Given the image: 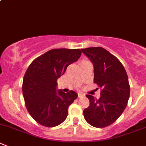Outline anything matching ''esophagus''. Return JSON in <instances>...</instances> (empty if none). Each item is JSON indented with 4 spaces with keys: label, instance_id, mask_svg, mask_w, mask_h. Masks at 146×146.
<instances>
[{
    "label": "esophagus",
    "instance_id": "34e87169",
    "mask_svg": "<svg viewBox=\"0 0 146 146\" xmlns=\"http://www.w3.org/2000/svg\"><path fill=\"white\" fill-rule=\"evenodd\" d=\"M78 98H82V97H84L83 94L80 93V92H78Z\"/></svg>",
    "mask_w": 146,
    "mask_h": 146
}]
</instances>
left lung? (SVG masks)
Returning a JSON list of instances; mask_svg holds the SVG:
<instances>
[{
  "mask_svg": "<svg viewBox=\"0 0 146 146\" xmlns=\"http://www.w3.org/2000/svg\"><path fill=\"white\" fill-rule=\"evenodd\" d=\"M94 66V82L102 88L97 100L87 95L90 106L83 115L89 124L104 128L114 123L124 111L130 95L126 70L116 56L102 47L81 48Z\"/></svg>",
  "mask_w": 146,
  "mask_h": 146,
  "instance_id": "obj_1",
  "label": "left lung"
}]
</instances>
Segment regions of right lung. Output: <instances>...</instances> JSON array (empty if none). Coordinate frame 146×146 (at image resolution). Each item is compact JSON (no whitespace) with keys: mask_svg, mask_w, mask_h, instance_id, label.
Segmentation results:
<instances>
[{"mask_svg":"<svg viewBox=\"0 0 146 146\" xmlns=\"http://www.w3.org/2000/svg\"><path fill=\"white\" fill-rule=\"evenodd\" d=\"M80 49L54 48L35 58L25 72L23 93L32 117L46 127L61 124L68 116V107L78 98L75 91H57V79L81 55Z\"/></svg>","mask_w":146,"mask_h":146,"instance_id":"right-lung-1","label":"right lung"}]
</instances>
